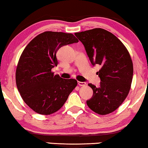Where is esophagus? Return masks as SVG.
Here are the masks:
<instances>
[{
	"label": "esophagus",
	"instance_id": "esophagus-1",
	"mask_svg": "<svg viewBox=\"0 0 148 148\" xmlns=\"http://www.w3.org/2000/svg\"><path fill=\"white\" fill-rule=\"evenodd\" d=\"M78 84L80 86H85L86 85V84L85 82H78Z\"/></svg>",
	"mask_w": 148,
	"mask_h": 148
}]
</instances>
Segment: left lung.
I'll return each mask as SVG.
<instances>
[{"label":"left lung","instance_id":"obj_1","mask_svg":"<svg viewBox=\"0 0 148 148\" xmlns=\"http://www.w3.org/2000/svg\"><path fill=\"white\" fill-rule=\"evenodd\" d=\"M75 35L84 46L92 64L102 66L97 72L100 86L88 84L94 93L86 101L88 106L100 115L112 113L122 104L130 90L134 72L130 54L115 35L103 28Z\"/></svg>","mask_w":148,"mask_h":148}]
</instances>
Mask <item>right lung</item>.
<instances>
[{"label":"right lung","mask_w":148,"mask_h":148,"mask_svg":"<svg viewBox=\"0 0 148 148\" xmlns=\"http://www.w3.org/2000/svg\"><path fill=\"white\" fill-rule=\"evenodd\" d=\"M71 33L46 31L33 38L22 52L16 70V84L28 106L42 115L60 110L77 86L75 79H62L52 68L58 65L61 46L78 42Z\"/></svg>","instance_id":"add662e5"}]
</instances>
